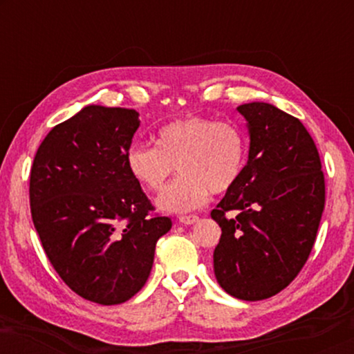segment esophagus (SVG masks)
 Here are the masks:
<instances>
[{
    "label": "esophagus",
    "mask_w": 354,
    "mask_h": 354,
    "mask_svg": "<svg viewBox=\"0 0 354 354\" xmlns=\"http://www.w3.org/2000/svg\"><path fill=\"white\" fill-rule=\"evenodd\" d=\"M198 219H200V217H198L196 214H188V216H180V217H178V221H180L182 224H185V225L195 224Z\"/></svg>",
    "instance_id": "obj_1"
}]
</instances>
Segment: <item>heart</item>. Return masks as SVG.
<instances>
[{
	"label": "heart",
	"mask_w": 354,
	"mask_h": 354,
	"mask_svg": "<svg viewBox=\"0 0 354 354\" xmlns=\"http://www.w3.org/2000/svg\"><path fill=\"white\" fill-rule=\"evenodd\" d=\"M151 145H132L125 166L135 182L149 193L161 192L174 171L180 172L158 198L166 212L201 207L211 193L230 192L243 176L248 161V137L230 120L188 115L164 124Z\"/></svg>",
	"instance_id": "heart-1"
}]
</instances>
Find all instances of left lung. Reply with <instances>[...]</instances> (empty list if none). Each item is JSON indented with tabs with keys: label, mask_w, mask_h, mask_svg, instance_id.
Listing matches in <instances>:
<instances>
[{
	"label": "left lung",
	"mask_w": 354,
	"mask_h": 354,
	"mask_svg": "<svg viewBox=\"0 0 354 354\" xmlns=\"http://www.w3.org/2000/svg\"><path fill=\"white\" fill-rule=\"evenodd\" d=\"M236 109L248 120L250 154L239 183L211 211L222 229L214 274L232 297L258 301L287 288L306 264L326 206V180L301 120L268 103Z\"/></svg>",
	"instance_id": "1"
}]
</instances>
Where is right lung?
I'll return each mask as SVG.
<instances>
[{"instance_id": "right-lung-1", "label": "right lung", "mask_w": 354, "mask_h": 354, "mask_svg": "<svg viewBox=\"0 0 354 354\" xmlns=\"http://www.w3.org/2000/svg\"><path fill=\"white\" fill-rule=\"evenodd\" d=\"M138 125L135 109L86 106L51 129L30 171L32 221L48 259L72 292L103 306L143 288L156 241L172 227L125 166Z\"/></svg>"}]
</instances>
